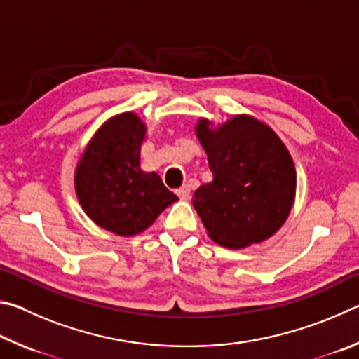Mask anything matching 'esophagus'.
<instances>
[{
	"label": "esophagus",
	"mask_w": 359,
	"mask_h": 359,
	"mask_svg": "<svg viewBox=\"0 0 359 359\" xmlns=\"http://www.w3.org/2000/svg\"><path fill=\"white\" fill-rule=\"evenodd\" d=\"M175 193L179 194L180 199H188V198H190V187H188V185L180 187L179 190H175Z\"/></svg>",
	"instance_id": "34e87169"
}]
</instances>
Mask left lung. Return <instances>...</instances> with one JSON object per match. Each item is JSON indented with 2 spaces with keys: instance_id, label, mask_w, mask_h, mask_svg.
I'll return each instance as SVG.
<instances>
[{
  "instance_id": "8db88e82",
  "label": "left lung",
  "mask_w": 359,
  "mask_h": 359,
  "mask_svg": "<svg viewBox=\"0 0 359 359\" xmlns=\"http://www.w3.org/2000/svg\"><path fill=\"white\" fill-rule=\"evenodd\" d=\"M196 135L212 180L193 193V205L212 241L242 248L271 238L287 220L296 171L287 147L269 126L247 115L218 130L201 120Z\"/></svg>"
}]
</instances>
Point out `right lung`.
<instances>
[{"instance_id": "right-lung-1", "label": "right lung", "mask_w": 359, "mask_h": 359, "mask_svg": "<svg viewBox=\"0 0 359 359\" xmlns=\"http://www.w3.org/2000/svg\"><path fill=\"white\" fill-rule=\"evenodd\" d=\"M144 135L137 115H117L96 133L76 171V191L85 214L118 236L141 233L179 199L156 172L141 169Z\"/></svg>"}]
</instances>
